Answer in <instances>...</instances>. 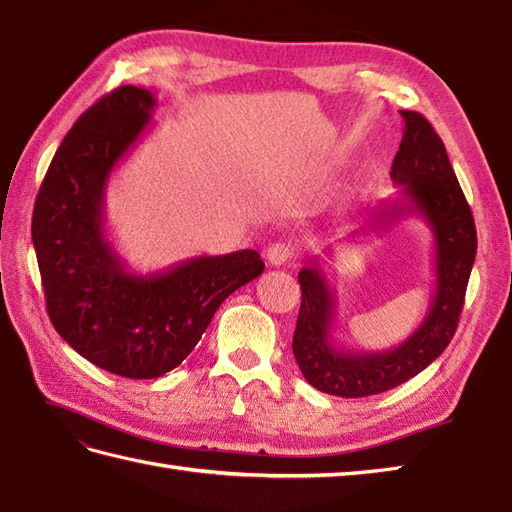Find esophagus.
<instances>
[{
  "label": "esophagus",
  "mask_w": 512,
  "mask_h": 512,
  "mask_svg": "<svg viewBox=\"0 0 512 512\" xmlns=\"http://www.w3.org/2000/svg\"><path fill=\"white\" fill-rule=\"evenodd\" d=\"M292 257H295V248H292V244L288 242H275L266 250V259L270 266H284Z\"/></svg>",
  "instance_id": "1"
}]
</instances>
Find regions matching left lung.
Segmentation results:
<instances>
[{"label": "left lung", "mask_w": 512, "mask_h": 512, "mask_svg": "<svg viewBox=\"0 0 512 512\" xmlns=\"http://www.w3.org/2000/svg\"><path fill=\"white\" fill-rule=\"evenodd\" d=\"M400 116L405 134L389 173L400 187V198L380 206L369 226L380 231L402 215H420L436 246V292L427 317L407 341L385 352H345L330 336L334 290L319 259H310L299 273L301 308L292 352L301 374L323 394L363 398L407 383L447 350L462 314L477 253L471 206L436 129L418 112L400 110Z\"/></svg>", "instance_id": "1"}]
</instances>
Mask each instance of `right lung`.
Returning a JSON list of instances; mask_svg holds the SVG:
<instances>
[{"instance_id":"right-lung-1","label":"right lung","mask_w":512,"mask_h":512,"mask_svg":"<svg viewBox=\"0 0 512 512\" xmlns=\"http://www.w3.org/2000/svg\"><path fill=\"white\" fill-rule=\"evenodd\" d=\"M154 94L123 85L63 138L32 213V244L54 330L96 367L158 378L202 339L222 301L262 275L255 250L191 257L160 273H129L105 235V187L143 136Z\"/></svg>"}]
</instances>
